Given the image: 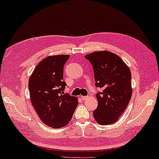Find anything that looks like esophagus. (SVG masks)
Returning <instances> with one entry per match:
<instances>
[{
    "label": "esophagus",
    "mask_w": 159,
    "mask_h": 159,
    "mask_svg": "<svg viewBox=\"0 0 159 159\" xmlns=\"http://www.w3.org/2000/svg\"><path fill=\"white\" fill-rule=\"evenodd\" d=\"M80 98H81L82 100H85L87 98V97H84V96H80Z\"/></svg>",
    "instance_id": "34e87169"
}]
</instances>
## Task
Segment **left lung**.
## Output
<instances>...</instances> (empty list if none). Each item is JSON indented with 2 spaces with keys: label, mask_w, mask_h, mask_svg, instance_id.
<instances>
[{
  "label": "left lung",
  "mask_w": 159,
  "mask_h": 159,
  "mask_svg": "<svg viewBox=\"0 0 159 159\" xmlns=\"http://www.w3.org/2000/svg\"><path fill=\"white\" fill-rule=\"evenodd\" d=\"M94 70L97 92V108L94 118L100 125H109L118 120L132 95L131 74L127 65L118 55L109 51H98L85 56Z\"/></svg>",
  "instance_id": "1"
}]
</instances>
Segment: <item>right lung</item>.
<instances>
[{
    "mask_svg": "<svg viewBox=\"0 0 159 159\" xmlns=\"http://www.w3.org/2000/svg\"><path fill=\"white\" fill-rule=\"evenodd\" d=\"M70 55L49 56L38 63L29 78L31 103L44 124L58 129L71 120L77 98L64 94V65Z\"/></svg>",
    "mask_w": 159,
    "mask_h": 159,
    "instance_id": "obj_1",
    "label": "right lung"
}]
</instances>
